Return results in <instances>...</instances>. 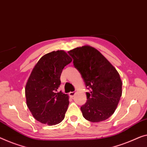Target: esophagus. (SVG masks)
<instances>
[{
	"label": "esophagus",
	"instance_id": "esophagus-1",
	"mask_svg": "<svg viewBox=\"0 0 147 147\" xmlns=\"http://www.w3.org/2000/svg\"><path fill=\"white\" fill-rule=\"evenodd\" d=\"M75 94H76L75 92H69V96H71V98H73L74 96L75 95Z\"/></svg>",
	"mask_w": 147,
	"mask_h": 147
}]
</instances>
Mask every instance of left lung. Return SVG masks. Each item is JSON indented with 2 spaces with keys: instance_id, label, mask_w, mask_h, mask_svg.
<instances>
[{
  "instance_id": "obj_1",
  "label": "left lung",
  "mask_w": 147,
  "mask_h": 147,
  "mask_svg": "<svg viewBox=\"0 0 147 147\" xmlns=\"http://www.w3.org/2000/svg\"><path fill=\"white\" fill-rule=\"evenodd\" d=\"M68 53L86 87L90 88L86 92V103L80 108L83 117L94 123L108 119L115 111L122 94L119 74L101 53L91 46L78 47Z\"/></svg>"
}]
</instances>
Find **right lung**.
<instances>
[{
  "mask_svg": "<svg viewBox=\"0 0 147 147\" xmlns=\"http://www.w3.org/2000/svg\"><path fill=\"white\" fill-rule=\"evenodd\" d=\"M72 61L63 50L41 57L26 83V104L35 119L41 123L55 125L64 119L69 104V96L58 92L63 69Z\"/></svg>",
  "mask_w": 147,
  "mask_h": 147,
  "instance_id": "1",
  "label": "right lung"
}]
</instances>
